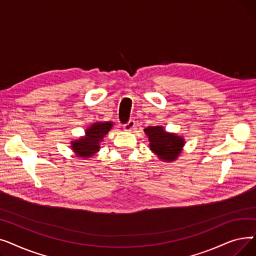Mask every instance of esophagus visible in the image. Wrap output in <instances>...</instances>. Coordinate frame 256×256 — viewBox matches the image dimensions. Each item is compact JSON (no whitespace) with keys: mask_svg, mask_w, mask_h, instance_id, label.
Segmentation results:
<instances>
[{"mask_svg":"<svg viewBox=\"0 0 256 256\" xmlns=\"http://www.w3.org/2000/svg\"><path fill=\"white\" fill-rule=\"evenodd\" d=\"M135 126H136L135 121H134V120H130L124 126V130L126 132H132L134 128H135Z\"/></svg>","mask_w":256,"mask_h":256,"instance_id":"obj_1","label":"esophagus"}]
</instances>
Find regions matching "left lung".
<instances>
[{"instance_id":"8db88e82","label":"left lung","mask_w":256,"mask_h":256,"mask_svg":"<svg viewBox=\"0 0 256 256\" xmlns=\"http://www.w3.org/2000/svg\"><path fill=\"white\" fill-rule=\"evenodd\" d=\"M144 132L148 137L150 148L164 162H174L182 154L184 139L176 132H167L162 126H147Z\"/></svg>"}]
</instances>
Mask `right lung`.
Instances as JSON below:
<instances>
[{
    "label": "right lung",
    "instance_id": "right-lung-1",
    "mask_svg": "<svg viewBox=\"0 0 256 256\" xmlns=\"http://www.w3.org/2000/svg\"><path fill=\"white\" fill-rule=\"evenodd\" d=\"M113 128L112 121L93 122L85 130V135L70 142L74 154L82 158H89L100 150V142Z\"/></svg>",
    "mask_w": 256,
    "mask_h": 256
}]
</instances>
